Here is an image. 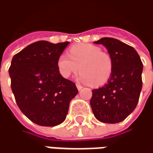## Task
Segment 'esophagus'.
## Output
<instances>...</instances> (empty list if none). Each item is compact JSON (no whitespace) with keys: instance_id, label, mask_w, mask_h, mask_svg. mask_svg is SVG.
<instances>
[{"instance_id":"obj_1","label":"esophagus","mask_w":153,"mask_h":153,"mask_svg":"<svg viewBox=\"0 0 153 153\" xmlns=\"http://www.w3.org/2000/svg\"><path fill=\"white\" fill-rule=\"evenodd\" d=\"M76 87H77V89H78V90H82V88H83V86L80 85H79V84H77Z\"/></svg>"}]
</instances>
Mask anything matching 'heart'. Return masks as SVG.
Instances as JSON below:
<instances>
[{"label": "heart", "instance_id": "1", "mask_svg": "<svg viewBox=\"0 0 153 153\" xmlns=\"http://www.w3.org/2000/svg\"><path fill=\"white\" fill-rule=\"evenodd\" d=\"M59 73L68 78L79 71V80L95 86L105 85L112 73V62L109 55L101 53L99 47L82 43L70 48L69 55L62 53L57 62Z\"/></svg>", "mask_w": 153, "mask_h": 153}]
</instances>
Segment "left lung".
<instances>
[{"label":"left lung","mask_w":153,"mask_h":153,"mask_svg":"<svg viewBox=\"0 0 153 153\" xmlns=\"http://www.w3.org/2000/svg\"><path fill=\"white\" fill-rule=\"evenodd\" d=\"M102 44L112 62V73L106 85L92 91L90 105L95 118L104 123L124 120L137 105L142 88L143 64L137 52L118 39L102 37Z\"/></svg>","instance_id":"8db88e82"}]
</instances>
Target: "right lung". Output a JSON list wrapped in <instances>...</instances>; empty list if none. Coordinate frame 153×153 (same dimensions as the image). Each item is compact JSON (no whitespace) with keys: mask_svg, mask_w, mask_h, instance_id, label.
<instances>
[{"mask_svg":"<svg viewBox=\"0 0 153 153\" xmlns=\"http://www.w3.org/2000/svg\"><path fill=\"white\" fill-rule=\"evenodd\" d=\"M69 42L37 41L14 55L9 68L11 90L22 112L42 126L66 119L69 102L78 94L75 84L59 73L57 62Z\"/></svg>","mask_w":153,"mask_h":153,"instance_id":"obj_1","label":"right lung"}]
</instances>
